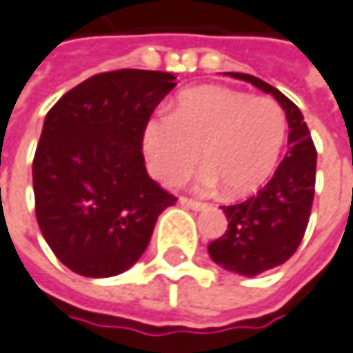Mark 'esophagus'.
<instances>
[{
  "label": "esophagus",
  "instance_id": "34e87169",
  "mask_svg": "<svg viewBox=\"0 0 353 353\" xmlns=\"http://www.w3.org/2000/svg\"><path fill=\"white\" fill-rule=\"evenodd\" d=\"M179 203H181L183 207L190 209V211H205V209H207V205H205V203H199V201H194V199H187V196H181V199H179Z\"/></svg>",
  "mask_w": 353,
  "mask_h": 353
}]
</instances>
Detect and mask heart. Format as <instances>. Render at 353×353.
Listing matches in <instances>:
<instances>
[{
	"instance_id": "obj_1",
	"label": "heart",
	"mask_w": 353,
	"mask_h": 353,
	"mask_svg": "<svg viewBox=\"0 0 353 353\" xmlns=\"http://www.w3.org/2000/svg\"><path fill=\"white\" fill-rule=\"evenodd\" d=\"M285 139L288 118L273 98L207 86L181 94L172 114L152 116L142 130V148L163 185H181L201 152L207 168L196 189L225 187L229 196H243L273 174Z\"/></svg>"
}]
</instances>
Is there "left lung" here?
<instances>
[{"instance_id":"1","label":"left lung","mask_w":353,"mask_h":353,"mask_svg":"<svg viewBox=\"0 0 353 353\" xmlns=\"http://www.w3.org/2000/svg\"><path fill=\"white\" fill-rule=\"evenodd\" d=\"M227 76L271 94L285 110L290 124V152L273 179L239 205L221 207L229 225L225 235L209 245L214 263L245 277H255L285 263L303 239L314 203L317 152L303 114L285 94L249 74L227 72Z\"/></svg>"}]
</instances>
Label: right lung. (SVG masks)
Masks as SVG:
<instances>
[{
	"label": "right lung",
	"instance_id": "add662e5",
	"mask_svg": "<svg viewBox=\"0 0 353 353\" xmlns=\"http://www.w3.org/2000/svg\"><path fill=\"white\" fill-rule=\"evenodd\" d=\"M168 72L116 70L65 92L43 120L34 157L39 231L84 277H112L140 259L159 214L176 203L146 172L142 130L176 86Z\"/></svg>",
	"mask_w": 353,
	"mask_h": 353
}]
</instances>
